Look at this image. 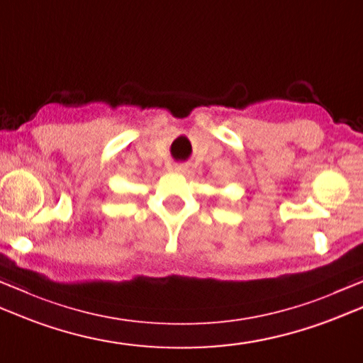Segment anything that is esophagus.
Segmentation results:
<instances>
[{"label": "esophagus", "instance_id": "esophagus-1", "mask_svg": "<svg viewBox=\"0 0 363 363\" xmlns=\"http://www.w3.org/2000/svg\"><path fill=\"white\" fill-rule=\"evenodd\" d=\"M173 169H174V172H177V173H184V172H186V167H184V165H174L173 167Z\"/></svg>", "mask_w": 363, "mask_h": 363}]
</instances>
